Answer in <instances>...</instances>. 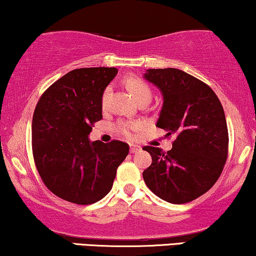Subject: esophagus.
I'll return each mask as SVG.
<instances>
[{"label":"esophagus","instance_id":"34e87169","mask_svg":"<svg viewBox=\"0 0 256 256\" xmlns=\"http://www.w3.org/2000/svg\"><path fill=\"white\" fill-rule=\"evenodd\" d=\"M141 150V146H138V144H130V152L134 154V152H138Z\"/></svg>","mask_w":256,"mask_h":256}]
</instances>
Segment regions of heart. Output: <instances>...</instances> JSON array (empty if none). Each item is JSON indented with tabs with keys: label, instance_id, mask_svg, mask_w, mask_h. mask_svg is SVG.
Returning a JSON list of instances; mask_svg holds the SVG:
<instances>
[{
	"label": "heart",
	"instance_id": "obj_1",
	"mask_svg": "<svg viewBox=\"0 0 256 256\" xmlns=\"http://www.w3.org/2000/svg\"><path fill=\"white\" fill-rule=\"evenodd\" d=\"M126 86L129 90V92L132 93V96H134V99L138 101H141L143 99H152V90H150L149 85L146 82H143L142 79L136 78V76H127L124 80ZM110 93V87L107 86L106 88L104 90L102 93V98H101V104H102L104 107H106L107 104V100H108V96ZM141 124L138 121H132V122H121L118 126V130L121 132L122 135L129 136L132 135V130L138 128Z\"/></svg>",
	"mask_w": 256,
	"mask_h": 256
}]
</instances>
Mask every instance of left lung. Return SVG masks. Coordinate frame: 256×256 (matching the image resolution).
<instances>
[{
    "instance_id": "obj_1",
    "label": "left lung",
    "mask_w": 256,
    "mask_h": 256,
    "mask_svg": "<svg viewBox=\"0 0 256 256\" xmlns=\"http://www.w3.org/2000/svg\"><path fill=\"white\" fill-rule=\"evenodd\" d=\"M143 78L163 96L156 126L166 136H176L166 152L143 148L152 158L143 180L163 200L192 202L214 185L226 163L228 132L224 108L211 87L178 68H150Z\"/></svg>"
}]
</instances>
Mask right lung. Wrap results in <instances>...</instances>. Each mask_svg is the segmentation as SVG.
<instances>
[{
  "mask_svg": "<svg viewBox=\"0 0 256 256\" xmlns=\"http://www.w3.org/2000/svg\"><path fill=\"white\" fill-rule=\"evenodd\" d=\"M116 74L115 68L73 70L38 101L32 118L34 163L46 188L64 200L99 202L128 155L127 143L88 138L94 122L102 118L104 90Z\"/></svg>",
  "mask_w": 256,
  "mask_h": 256,
  "instance_id": "obj_1",
  "label": "right lung"
}]
</instances>
